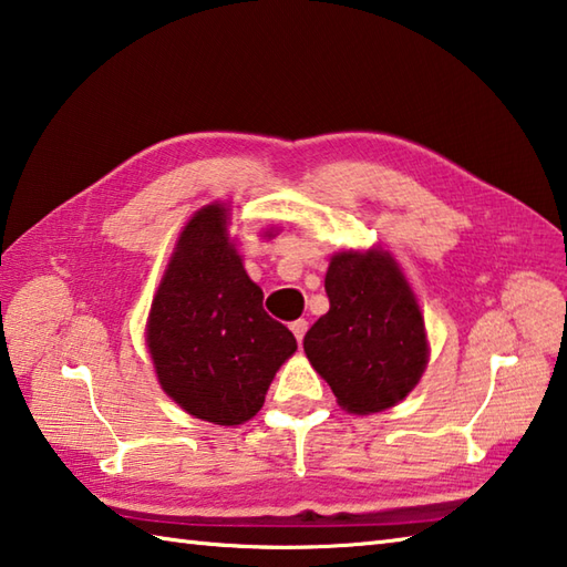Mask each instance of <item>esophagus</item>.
<instances>
[{
    "label": "esophagus",
    "mask_w": 567,
    "mask_h": 567,
    "mask_svg": "<svg viewBox=\"0 0 567 567\" xmlns=\"http://www.w3.org/2000/svg\"><path fill=\"white\" fill-rule=\"evenodd\" d=\"M306 330H308V322H306V320H293V322H291V332L296 334L298 344L303 342V334H306Z\"/></svg>",
    "instance_id": "1"
}]
</instances>
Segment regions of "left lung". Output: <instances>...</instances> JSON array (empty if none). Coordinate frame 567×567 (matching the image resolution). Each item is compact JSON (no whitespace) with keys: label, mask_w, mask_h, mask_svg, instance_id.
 <instances>
[{"label":"left lung","mask_w":567,"mask_h":567,"mask_svg":"<svg viewBox=\"0 0 567 567\" xmlns=\"http://www.w3.org/2000/svg\"><path fill=\"white\" fill-rule=\"evenodd\" d=\"M330 310L303 350L338 403L354 415L396 406L429 364L419 300L386 249L338 251L326 274Z\"/></svg>","instance_id":"8db88e82"}]
</instances>
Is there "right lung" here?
<instances>
[{
  "mask_svg": "<svg viewBox=\"0 0 567 567\" xmlns=\"http://www.w3.org/2000/svg\"><path fill=\"white\" fill-rule=\"evenodd\" d=\"M261 300L229 237V205L200 207L178 235L146 320L158 384L195 419H254L274 374L296 352L293 332Z\"/></svg>",
  "mask_w": 567,
  "mask_h": 567,
  "instance_id": "1",
  "label": "right lung"
}]
</instances>
